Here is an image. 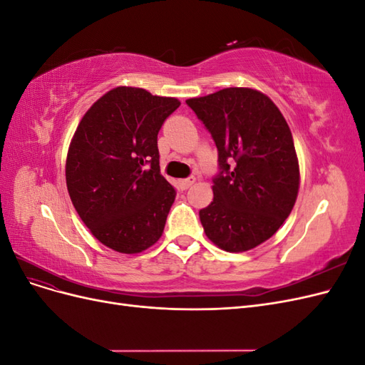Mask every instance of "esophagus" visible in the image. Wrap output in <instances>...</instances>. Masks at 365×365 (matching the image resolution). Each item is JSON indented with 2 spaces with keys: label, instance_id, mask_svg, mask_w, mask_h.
I'll use <instances>...</instances> for the list:
<instances>
[{
  "label": "esophagus",
  "instance_id": "obj_1",
  "mask_svg": "<svg viewBox=\"0 0 365 365\" xmlns=\"http://www.w3.org/2000/svg\"><path fill=\"white\" fill-rule=\"evenodd\" d=\"M195 184V178H185V180H181L180 181V187L182 190H187L189 187H192Z\"/></svg>",
  "mask_w": 365,
  "mask_h": 365
}]
</instances>
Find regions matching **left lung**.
I'll return each instance as SVG.
<instances>
[{"label": "left lung", "mask_w": 365, "mask_h": 365, "mask_svg": "<svg viewBox=\"0 0 365 365\" xmlns=\"http://www.w3.org/2000/svg\"><path fill=\"white\" fill-rule=\"evenodd\" d=\"M185 103L217 148L213 202L200 210L205 235L228 252L256 248L297 200L300 169L291 129L271 98L252 88H224Z\"/></svg>", "instance_id": "obj_1"}]
</instances>
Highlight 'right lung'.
Listing matches in <instances>:
<instances>
[{
	"label": "right lung",
	"instance_id": "obj_1",
	"mask_svg": "<svg viewBox=\"0 0 365 365\" xmlns=\"http://www.w3.org/2000/svg\"><path fill=\"white\" fill-rule=\"evenodd\" d=\"M178 98L117 86L88 109L65 178L83 224L103 245L137 254L161 237L176 192L160 173L158 132Z\"/></svg>",
	"mask_w": 365,
	"mask_h": 365
}]
</instances>
